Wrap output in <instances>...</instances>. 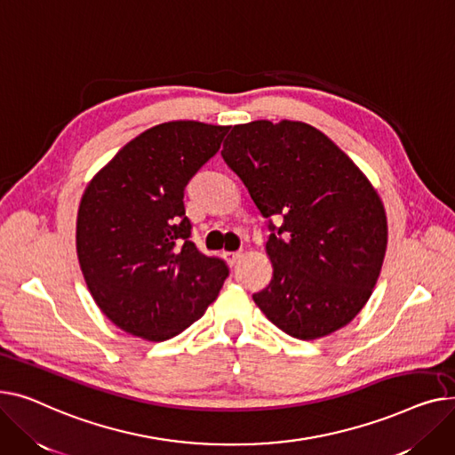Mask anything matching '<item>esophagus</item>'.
Here are the masks:
<instances>
[{
    "label": "esophagus",
    "instance_id": "obj_1",
    "mask_svg": "<svg viewBox=\"0 0 455 455\" xmlns=\"http://www.w3.org/2000/svg\"><path fill=\"white\" fill-rule=\"evenodd\" d=\"M224 257H226V260L233 266V264H236V262H238V259H240V257H243V251H240V250H238V251H226V253H224Z\"/></svg>",
    "mask_w": 455,
    "mask_h": 455
}]
</instances>
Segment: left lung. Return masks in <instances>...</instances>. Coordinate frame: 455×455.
<instances>
[{"label":"left lung","instance_id":"obj_1","mask_svg":"<svg viewBox=\"0 0 455 455\" xmlns=\"http://www.w3.org/2000/svg\"><path fill=\"white\" fill-rule=\"evenodd\" d=\"M222 157L268 219L274 277L253 293L257 307L298 339L345 327L369 299L387 244L384 205L369 180L299 121L236 124Z\"/></svg>","mask_w":455,"mask_h":455}]
</instances>
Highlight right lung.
I'll return each mask as SVG.
<instances>
[{"label": "right lung", "mask_w": 455, "mask_h": 455, "mask_svg": "<svg viewBox=\"0 0 455 455\" xmlns=\"http://www.w3.org/2000/svg\"><path fill=\"white\" fill-rule=\"evenodd\" d=\"M229 126L157 124L124 145L88 185L76 253L99 308L132 336L165 341L202 317L229 275L202 253L185 215V185Z\"/></svg>", "instance_id": "1"}]
</instances>
